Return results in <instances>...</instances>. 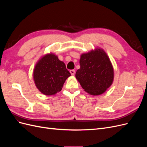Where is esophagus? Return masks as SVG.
Returning a JSON list of instances; mask_svg holds the SVG:
<instances>
[{"label":"esophagus","mask_w":147,"mask_h":147,"mask_svg":"<svg viewBox=\"0 0 147 147\" xmlns=\"http://www.w3.org/2000/svg\"><path fill=\"white\" fill-rule=\"evenodd\" d=\"M70 73L71 74V75H74L75 74V71L74 70H70Z\"/></svg>","instance_id":"esophagus-1"}]
</instances>
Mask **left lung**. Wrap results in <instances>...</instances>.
<instances>
[{
    "mask_svg": "<svg viewBox=\"0 0 147 147\" xmlns=\"http://www.w3.org/2000/svg\"><path fill=\"white\" fill-rule=\"evenodd\" d=\"M80 68L75 77L84 90L92 96L104 93L112 85L114 70L109 57L100 48L83 53L80 59Z\"/></svg>",
    "mask_w": 147,
    "mask_h": 147,
    "instance_id": "8db88e82",
    "label": "left lung"
}]
</instances>
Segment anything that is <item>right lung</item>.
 Returning <instances> with one entry per match:
<instances>
[{
    "label": "right lung",
    "instance_id": "add662e5",
    "mask_svg": "<svg viewBox=\"0 0 147 147\" xmlns=\"http://www.w3.org/2000/svg\"><path fill=\"white\" fill-rule=\"evenodd\" d=\"M70 75L64 62L51 53L43 56L37 62L33 71L35 86L46 96L55 95L61 91Z\"/></svg>",
    "mask_w": 147,
    "mask_h": 147
}]
</instances>
